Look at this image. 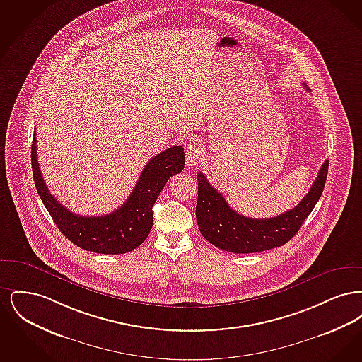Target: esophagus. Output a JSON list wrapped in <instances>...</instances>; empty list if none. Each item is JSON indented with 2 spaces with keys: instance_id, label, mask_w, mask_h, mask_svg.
<instances>
[{
  "instance_id": "esophagus-1",
  "label": "esophagus",
  "mask_w": 362,
  "mask_h": 362,
  "mask_svg": "<svg viewBox=\"0 0 362 362\" xmlns=\"http://www.w3.org/2000/svg\"><path fill=\"white\" fill-rule=\"evenodd\" d=\"M201 158H202V149L198 145H195V144L189 145L187 149H186L187 165H189V167L197 165L201 161Z\"/></svg>"
}]
</instances>
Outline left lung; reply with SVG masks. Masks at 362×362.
I'll list each match as a JSON object with an SVG mask.
<instances>
[{
	"mask_svg": "<svg viewBox=\"0 0 362 362\" xmlns=\"http://www.w3.org/2000/svg\"><path fill=\"white\" fill-rule=\"evenodd\" d=\"M327 173L326 160L308 194L297 206L276 217L260 220L235 211L228 205L223 194L209 183L205 173H198V201L195 209L198 228L209 243L235 254H252L281 247L297 233L320 199Z\"/></svg>",
	"mask_w": 362,
	"mask_h": 362,
	"instance_id": "1",
	"label": "left lung"
}]
</instances>
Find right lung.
Listing matches in <instances>:
<instances>
[{
	"label": "right lung",
	"mask_w": 362,
	"mask_h": 362,
	"mask_svg": "<svg viewBox=\"0 0 362 362\" xmlns=\"http://www.w3.org/2000/svg\"><path fill=\"white\" fill-rule=\"evenodd\" d=\"M183 146H171L155 156L142 170L137 185L119 209L99 217L71 213L47 189L39 170L36 137L31 146L35 186L58 229L80 248L98 254H126L148 238L153 225L157 197L168 179L185 168Z\"/></svg>",
	"instance_id": "obj_1"
}]
</instances>
